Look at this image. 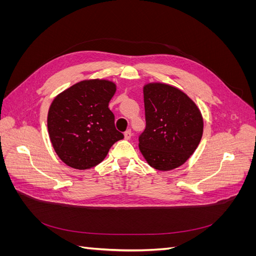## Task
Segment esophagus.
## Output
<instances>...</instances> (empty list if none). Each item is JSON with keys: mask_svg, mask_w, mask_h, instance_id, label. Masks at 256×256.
<instances>
[{"mask_svg": "<svg viewBox=\"0 0 256 256\" xmlns=\"http://www.w3.org/2000/svg\"><path fill=\"white\" fill-rule=\"evenodd\" d=\"M124 136H125L126 140H130L131 136H132V132H131V130H127L125 134H124Z\"/></svg>", "mask_w": 256, "mask_h": 256, "instance_id": "esophagus-1", "label": "esophagus"}]
</instances>
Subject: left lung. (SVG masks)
Returning a JSON list of instances; mask_svg holds the SVG:
<instances>
[{
    "mask_svg": "<svg viewBox=\"0 0 256 256\" xmlns=\"http://www.w3.org/2000/svg\"><path fill=\"white\" fill-rule=\"evenodd\" d=\"M143 96L146 128L138 138V148L152 168L171 171L182 166L198 146L204 129L202 113L186 92L166 83H146Z\"/></svg>",
    "mask_w": 256,
    "mask_h": 256,
    "instance_id": "1",
    "label": "left lung"
}]
</instances>
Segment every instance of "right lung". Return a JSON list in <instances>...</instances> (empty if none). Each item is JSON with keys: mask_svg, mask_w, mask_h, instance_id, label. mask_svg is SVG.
Masks as SVG:
<instances>
[{"mask_svg": "<svg viewBox=\"0 0 256 256\" xmlns=\"http://www.w3.org/2000/svg\"><path fill=\"white\" fill-rule=\"evenodd\" d=\"M116 84L106 79L82 80L52 100L48 132L58 158L68 166L88 170L102 162L124 138L116 130L109 102Z\"/></svg>", "mask_w": 256, "mask_h": 256, "instance_id": "add662e5", "label": "right lung"}]
</instances>
